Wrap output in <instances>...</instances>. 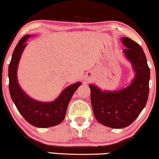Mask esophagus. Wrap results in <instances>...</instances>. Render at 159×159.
Here are the masks:
<instances>
[{
	"instance_id": "1",
	"label": "esophagus",
	"mask_w": 159,
	"mask_h": 159,
	"mask_svg": "<svg viewBox=\"0 0 159 159\" xmlns=\"http://www.w3.org/2000/svg\"><path fill=\"white\" fill-rule=\"evenodd\" d=\"M86 81H88V80H89V79H88V78H86Z\"/></svg>"
}]
</instances>
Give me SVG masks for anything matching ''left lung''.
<instances>
[{
    "mask_svg": "<svg viewBox=\"0 0 159 159\" xmlns=\"http://www.w3.org/2000/svg\"><path fill=\"white\" fill-rule=\"evenodd\" d=\"M124 53L132 63L135 78L128 87L116 92H102L90 84L91 103L96 120L112 128L127 127L145 106L149 94L150 68L141 46L128 37L122 38Z\"/></svg>",
    "mask_w": 159,
    "mask_h": 159,
    "instance_id": "8db88e82",
    "label": "left lung"
}]
</instances>
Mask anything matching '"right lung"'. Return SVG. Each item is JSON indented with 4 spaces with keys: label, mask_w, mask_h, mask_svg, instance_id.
<instances>
[{
    "label": "right lung",
    "mask_w": 159,
    "mask_h": 159,
    "mask_svg": "<svg viewBox=\"0 0 159 159\" xmlns=\"http://www.w3.org/2000/svg\"><path fill=\"white\" fill-rule=\"evenodd\" d=\"M29 37L30 35L22 37L13 52L9 66L10 94L18 111L29 123L38 128L52 127L61 123L65 119L68 104L81 84L78 82L68 86L57 99L51 103H42L29 98L20 89L17 78L18 62L26 45L25 41Z\"/></svg>",
    "instance_id": "obj_1"
}]
</instances>
